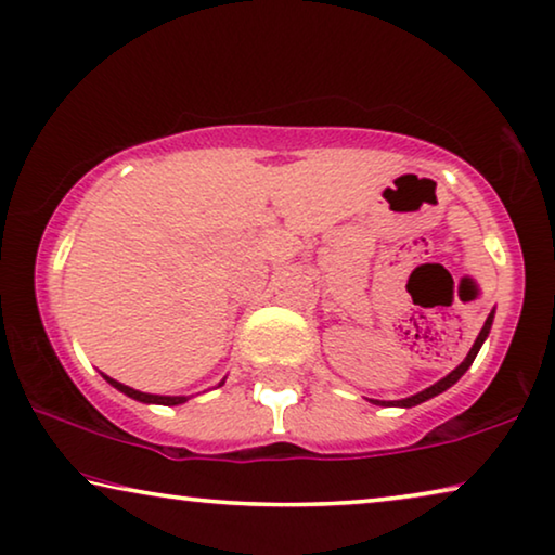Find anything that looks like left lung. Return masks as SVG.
<instances>
[{
    "label": "left lung",
    "instance_id": "obj_1",
    "mask_svg": "<svg viewBox=\"0 0 555 555\" xmlns=\"http://www.w3.org/2000/svg\"><path fill=\"white\" fill-rule=\"evenodd\" d=\"M490 326H493V311H490V314H488L486 324H482L478 339H475V345L470 347V352H467V357L455 366V370H452V372L448 374V377H442L440 382H435L433 387H427V389H423V392H417V395H412V397H404V400H397V402H382V400H372V402H374V404H382V408H415V404L430 400V397L444 392V389L452 387L460 377H463V374L467 372V366L473 364V359L478 357L482 341H486L488 334H490Z\"/></svg>",
    "mask_w": 555,
    "mask_h": 555
}]
</instances>
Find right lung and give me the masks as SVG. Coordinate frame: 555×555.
<instances>
[{
  "instance_id": "1",
  "label": "right lung",
  "mask_w": 555,
  "mask_h": 555,
  "mask_svg": "<svg viewBox=\"0 0 555 555\" xmlns=\"http://www.w3.org/2000/svg\"><path fill=\"white\" fill-rule=\"evenodd\" d=\"M105 377V374H103ZM107 382H111V385L115 387V389H120L122 395H128V397H132V400H138V402H147V404H166V408H173V404H183L185 400H189V397H166V395H147V392H138V389H132V387H128V385H120V382H115V379H111V377H105Z\"/></svg>"
}]
</instances>
